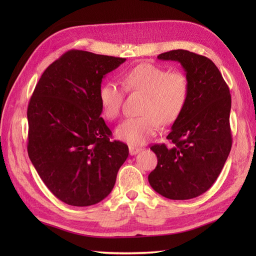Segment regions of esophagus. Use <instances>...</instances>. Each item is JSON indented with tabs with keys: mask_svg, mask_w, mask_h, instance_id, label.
Here are the masks:
<instances>
[{
	"mask_svg": "<svg viewBox=\"0 0 256 256\" xmlns=\"http://www.w3.org/2000/svg\"><path fill=\"white\" fill-rule=\"evenodd\" d=\"M142 150L141 147H136V146H129V152L131 156H134V154H136L138 152H140Z\"/></svg>",
	"mask_w": 256,
	"mask_h": 256,
	"instance_id": "obj_1",
	"label": "esophagus"
}]
</instances>
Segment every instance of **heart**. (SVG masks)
<instances>
[{
  "instance_id": "b5f03b06",
  "label": "heart",
  "mask_w": 256,
  "mask_h": 256,
  "mask_svg": "<svg viewBox=\"0 0 256 256\" xmlns=\"http://www.w3.org/2000/svg\"><path fill=\"white\" fill-rule=\"evenodd\" d=\"M122 86L128 92L144 94L140 112L116 128V136L129 145H143L157 132L160 122L164 125L174 122L189 97L190 84L182 72H168L150 63L128 69L122 76ZM99 102L106 118H118L122 104V90L114 82H106L99 90Z\"/></svg>"
}]
</instances>
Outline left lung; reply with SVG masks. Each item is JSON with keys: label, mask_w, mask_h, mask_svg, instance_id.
Listing matches in <instances>:
<instances>
[{"label": "left lung", "mask_w": 256, "mask_h": 256, "mask_svg": "<svg viewBox=\"0 0 256 256\" xmlns=\"http://www.w3.org/2000/svg\"><path fill=\"white\" fill-rule=\"evenodd\" d=\"M158 58L180 63L190 92L166 136L172 145L150 147L158 164L148 182L162 196L189 200L212 187L230 154V94L218 67L206 56L178 49L161 53Z\"/></svg>", "instance_id": "left-lung-1"}]
</instances>
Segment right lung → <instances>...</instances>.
I'll return each instance as SVG.
<instances>
[{
	"label": "right lung",
	"instance_id": "add662e5",
	"mask_svg": "<svg viewBox=\"0 0 256 256\" xmlns=\"http://www.w3.org/2000/svg\"><path fill=\"white\" fill-rule=\"evenodd\" d=\"M126 58L70 50L46 69L28 106V152L62 202L90 206L112 191L128 146L110 141L99 102L106 74Z\"/></svg>",
	"mask_w": 256,
	"mask_h": 256
}]
</instances>
